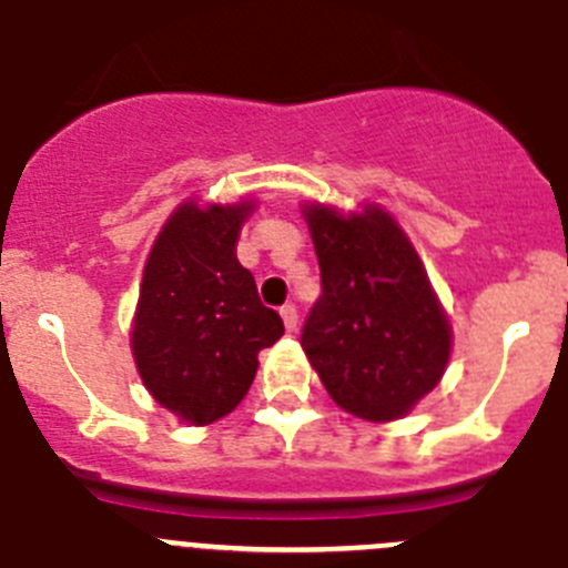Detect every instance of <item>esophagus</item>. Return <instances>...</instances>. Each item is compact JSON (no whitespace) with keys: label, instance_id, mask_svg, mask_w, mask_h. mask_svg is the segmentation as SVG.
<instances>
[{"label":"esophagus","instance_id":"1","mask_svg":"<svg viewBox=\"0 0 568 568\" xmlns=\"http://www.w3.org/2000/svg\"><path fill=\"white\" fill-rule=\"evenodd\" d=\"M281 318H284V327L287 329L298 327V310H295V304H284L281 307Z\"/></svg>","mask_w":568,"mask_h":568}]
</instances>
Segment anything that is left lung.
Segmentation results:
<instances>
[{"mask_svg": "<svg viewBox=\"0 0 568 568\" xmlns=\"http://www.w3.org/2000/svg\"><path fill=\"white\" fill-rule=\"evenodd\" d=\"M321 267V298L301 346L329 398L355 418H404L438 386L453 329L418 253L393 215L304 207Z\"/></svg>", "mask_w": 568, "mask_h": 568, "instance_id": "left-lung-1", "label": "left lung"}]
</instances>
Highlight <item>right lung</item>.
Here are the masks:
<instances>
[{
  "label": "right lung",
  "instance_id": "1",
  "mask_svg": "<svg viewBox=\"0 0 568 568\" xmlns=\"http://www.w3.org/2000/svg\"><path fill=\"white\" fill-rule=\"evenodd\" d=\"M253 202H184L155 239L133 318V358L164 409L195 426L233 413L258 369V353L284 335L255 278L235 258Z\"/></svg>",
  "mask_w": 568,
  "mask_h": 568
}]
</instances>
